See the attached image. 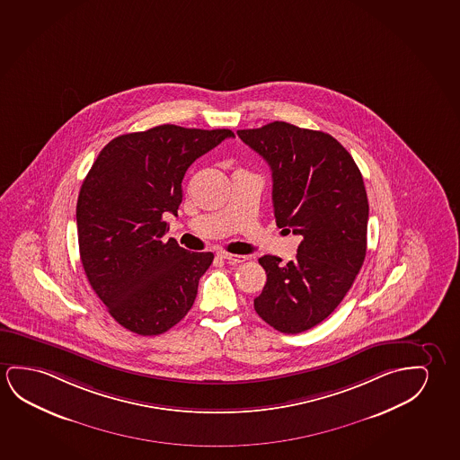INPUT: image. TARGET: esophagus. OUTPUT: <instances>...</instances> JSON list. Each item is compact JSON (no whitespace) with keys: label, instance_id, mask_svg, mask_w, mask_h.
Returning <instances> with one entry per match:
<instances>
[{"label":"esophagus","instance_id":"esophagus-1","mask_svg":"<svg viewBox=\"0 0 460 460\" xmlns=\"http://www.w3.org/2000/svg\"><path fill=\"white\" fill-rule=\"evenodd\" d=\"M217 257L226 261H234V263H241V261H247L246 255L230 254V252H226V251H219Z\"/></svg>","mask_w":460,"mask_h":460}]
</instances>
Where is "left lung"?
Masks as SVG:
<instances>
[{
    "label": "left lung",
    "instance_id": "8db88e82",
    "mask_svg": "<svg viewBox=\"0 0 460 460\" xmlns=\"http://www.w3.org/2000/svg\"><path fill=\"white\" fill-rule=\"evenodd\" d=\"M236 133L270 165L276 224L302 236L295 261L282 265L276 255L259 259L267 284L254 308L273 329L302 333L335 311L364 265V179L329 133L279 120Z\"/></svg>",
    "mask_w": 460,
    "mask_h": 460
}]
</instances>
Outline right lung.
Wrapping results in <instances>:
<instances>
[{"label":"right lung","mask_w":460,"mask_h":460,"mask_svg":"<svg viewBox=\"0 0 460 460\" xmlns=\"http://www.w3.org/2000/svg\"><path fill=\"white\" fill-rule=\"evenodd\" d=\"M232 137L172 124L127 133L104 146L84 179L75 206L84 271L133 333H165L192 308L214 254L164 240V214L178 216L187 168Z\"/></svg>","instance_id":"right-lung-1"}]
</instances>
